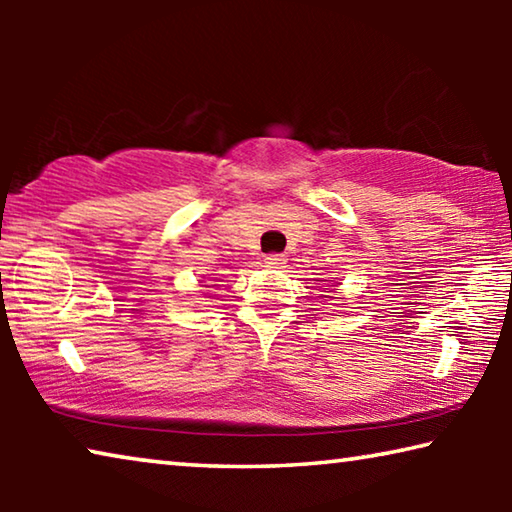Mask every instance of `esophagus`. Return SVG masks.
<instances>
[{
  "label": "esophagus",
  "instance_id": "1",
  "mask_svg": "<svg viewBox=\"0 0 512 512\" xmlns=\"http://www.w3.org/2000/svg\"><path fill=\"white\" fill-rule=\"evenodd\" d=\"M264 264H266V266H271V268H280V266L287 264V257H284V255H277V253H271V255H266V257H264Z\"/></svg>",
  "mask_w": 512,
  "mask_h": 512
}]
</instances>
